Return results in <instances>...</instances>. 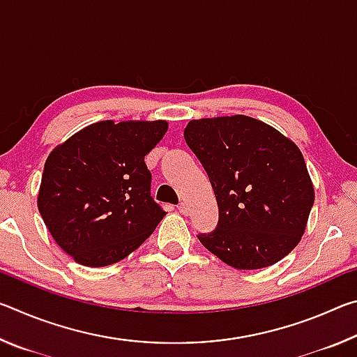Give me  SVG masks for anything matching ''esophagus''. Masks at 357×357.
Segmentation results:
<instances>
[{
	"label": "esophagus",
	"mask_w": 357,
	"mask_h": 357,
	"mask_svg": "<svg viewBox=\"0 0 357 357\" xmlns=\"http://www.w3.org/2000/svg\"><path fill=\"white\" fill-rule=\"evenodd\" d=\"M178 211H179V213H181V214H183V215H185L187 213H189V206H187V204H185V203H179V206H178Z\"/></svg>",
	"instance_id": "esophagus-1"
}]
</instances>
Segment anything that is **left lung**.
I'll return each mask as SVG.
<instances>
[{
  "label": "left lung",
  "mask_w": 357,
  "mask_h": 357,
  "mask_svg": "<svg viewBox=\"0 0 357 357\" xmlns=\"http://www.w3.org/2000/svg\"><path fill=\"white\" fill-rule=\"evenodd\" d=\"M185 143L213 185L219 222L197 236L223 263L261 269L280 261L302 238L315 200L299 148L244 114L193 119Z\"/></svg>",
  "instance_id": "8db88e82"
}]
</instances>
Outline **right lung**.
<instances>
[{
  "label": "right lung",
  "instance_id": "add662e5",
  "mask_svg": "<svg viewBox=\"0 0 357 357\" xmlns=\"http://www.w3.org/2000/svg\"><path fill=\"white\" fill-rule=\"evenodd\" d=\"M165 121H100L52 151L38 198L48 231L77 263L102 268L138 249L167 214L144 155Z\"/></svg>",
  "mask_w": 357,
  "mask_h": 357
}]
</instances>
